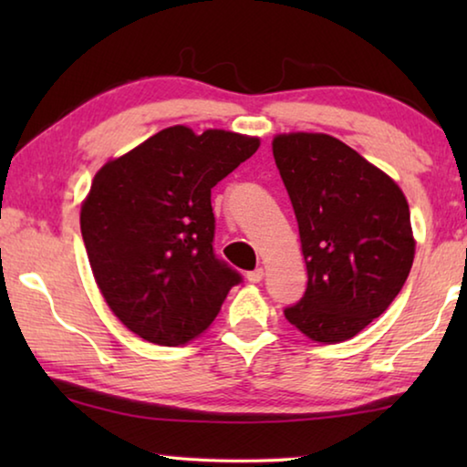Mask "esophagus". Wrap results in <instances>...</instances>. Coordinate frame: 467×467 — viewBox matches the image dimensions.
<instances>
[{
	"label": "esophagus",
	"mask_w": 467,
	"mask_h": 467,
	"mask_svg": "<svg viewBox=\"0 0 467 467\" xmlns=\"http://www.w3.org/2000/svg\"><path fill=\"white\" fill-rule=\"evenodd\" d=\"M247 280L253 282V284L262 282L264 280V270H262V267H257V270H253V272H247Z\"/></svg>",
	"instance_id": "esophagus-1"
}]
</instances>
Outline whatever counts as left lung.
<instances>
[{
  "instance_id": "1",
  "label": "left lung",
  "mask_w": 467,
  "mask_h": 467,
  "mask_svg": "<svg viewBox=\"0 0 467 467\" xmlns=\"http://www.w3.org/2000/svg\"><path fill=\"white\" fill-rule=\"evenodd\" d=\"M272 150L309 275L284 315L315 342H344L383 315L408 278L416 243L406 195L327 133H282Z\"/></svg>"
}]
</instances>
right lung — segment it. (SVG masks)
Returning a JSON list of instances; mask_svg holds the SVG:
<instances>
[{
    "label": "right lung",
    "instance_id": "1",
    "mask_svg": "<svg viewBox=\"0 0 467 467\" xmlns=\"http://www.w3.org/2000/svg\"><path fill=\"white\" fill-rule=\"evenodd\" d=\"M259 148L224 130L158 131L94 175L80 228L94 280L125 327L158 346L203 334L241 274L216 257L212 187Z\"/></svg>",
    "mask_w": 467,
    "mask_h": 467
}]
</instances>
